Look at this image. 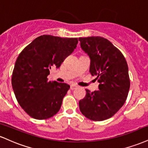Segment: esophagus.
<instances>
[{
    "label": "esophagus",
    "mask_w": 148,
    "mask_h": 148,
    "mask_svg": "<svg viewBox=\"0 0 148 148\" xmlns=\"http://www.w3.org/2000/svg\"><path fill=\"white\" fill-rule=\"evenodd\" d=\"M77 87H78V86H76V85L72 84V85H71V86H70V89H71V90H73L76 89V88H77Z\"/></svg>",
    "instance_id": "34e87169"
}]
</instances>
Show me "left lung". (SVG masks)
<instances>
[{
    "label": "left lung",
    "mask_w": 148,
    "mask_h": 148,
    "mask_svg": "<svg viewBox=\"0 0 148 148\" xmlns=\"http://www.w3.org/2000/svg\"><path fill=\"white\" fill-rule=\"evenodd\" d=\"M81 47L90 59V72L97 76L99 90H86L79 101L82 114L93 121L111 118L123 106L130 87L128 65L120 51L101 37H80Z\"/></svg>",
    "instance_id": "8db88e82"
}]
</instances>
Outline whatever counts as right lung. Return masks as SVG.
I'll use <instances>...</instances> for the list:
<instances>
[{
    "label": "right lung",
    "instance_id": "right-lung-1",
    "mask_svg": "<svg viewBox=\"0 0 148 148\" xmlns=\"http://www.w3.org/2000/svg\"><path fill=\"white\" fill-rule=\"evenodd\" d=\"M78 38L44 35L37 37L20 53L12 76L16 100L25 113L37 120H45L60 110L70 86L48 81L52 67H60L76 49Z\"/></svg>",
    "mask_w": 148,
    "mask_h": 148
}]
</instances>
